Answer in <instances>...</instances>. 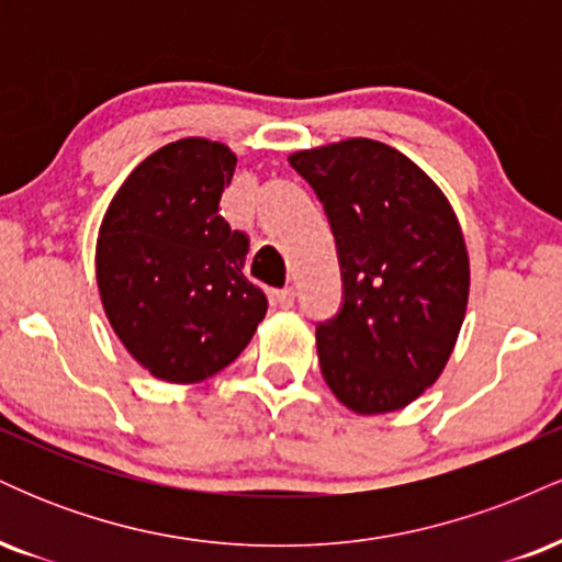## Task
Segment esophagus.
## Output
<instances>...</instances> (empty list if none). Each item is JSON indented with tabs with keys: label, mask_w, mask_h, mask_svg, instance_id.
Instances as JSON below:
<instances>
[{
	"label": "esophagus",
	"mask_w": 562,
	"mask_h": 562,
	"mask_svg": "<svg viewBox=\"0 0 562 562\" xmlns=\"http://www.w3.org/2000/svg\"><path fill=\"white\" fill-rule=\"evenodd\" d=\"M293 301H295L293 288H282V290H274V293H272V303L277 308H290V306H293Z\"/></svg>",
	"instance_id": "esophagus-1"
}]
</instances>
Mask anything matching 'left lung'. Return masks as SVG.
<instances>
[{
	"instance_id": "obj_1",
	"label": "left lung",
	"mask_w": 562,
	"mask_h": 562,
	"mask_svg": "<svg viewBox=\"0 0 562 562\" xmlns=\"http://www.w3.org/2000/svg\"><path fill=\"white\" fill-rule=\"evenodd\" d=\"M325 205L344 306L317 327L322 378L357 415L434 385L465 319L470 261L447 195L396 147L353 137L288 158Z\"/></svg>"
}]
</instances>
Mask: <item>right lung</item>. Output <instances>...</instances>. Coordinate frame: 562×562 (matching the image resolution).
<instances>
[{
    "mask_svg": "<svg viewBox=\"0 0 562 562\" xmlns=\"http://www.w3.org/2000/svg\"><path fill=\"white\" fill-rule=\"evenodd\" d=\"M235 153L203 137L147 156L108 205L97 288L115 335L166 383H200L240 357L267 314L243 274L248 235L218 216Z\"/></svg>",
    "mask_w": 562,
    "mask_h": 562,
    "instance_id": "add662e5",
    "label": "right lung"
}]
</instances>
